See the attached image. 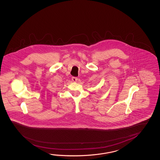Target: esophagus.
<instances>
[{
	"label": "esophagus",
	"mask_w": 160,
	"mask_h": 160,
	"mask_svg": "<svg viewBox=\"0 0 160 160\" xmlns=\"http://www.w3.org/2000/svg\"><path fill=\"white\" fill-rule=\"evenodd\" d=\"M72 80L73 82H76L77 80H78V78H76V77H72Z\"/></svg>",
	"instance_id": "1"
}]
</instances>
